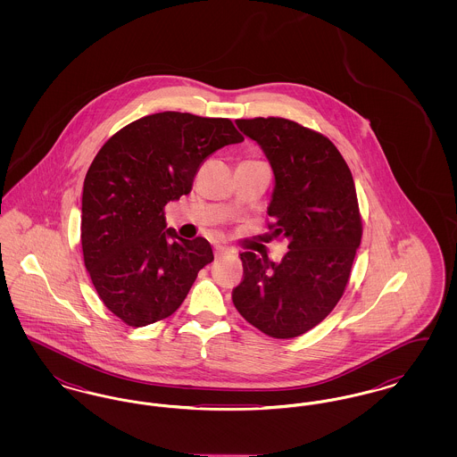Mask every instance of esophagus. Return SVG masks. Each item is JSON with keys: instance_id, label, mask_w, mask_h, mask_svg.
Here are the masks:
<instances>
[{"instance_id": "1", "label": "esophagus", "mask_w": 457, "mask_h": 457, "mask_svg": "<svg viewBox=\"0 0 457 457\" xmlns=\"http://www.w3.org/2000/svg\"><path fill=\"white\" fill-rule=\"evenodd\" d=\"M228 253H229V250L224 248V246H220V245H218V246L214 248V257H216V259H220V257H224V255H228Z\"/></svg>"}]
</instances>
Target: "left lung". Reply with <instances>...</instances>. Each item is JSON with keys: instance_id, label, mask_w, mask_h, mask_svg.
Wrapping results in <instances>:
<instances>
[{"instance_id": "obj_1", "label": "left lung", "mask_w": 457, "mask_h": 457, "mask_svg": "<svg viewBox=\"0 0 457 457\" xmlns=\"http://www.w3.org/2000/svg\"><path fill=\"white\" fill-rule=\"evenodd\" d=\"M274 171L270 235L287 239L279 263L243 252L233 289L241 317L263 334L291 339L320 324L341 300L361 241V218L346 161L322 133L284 118L237 120Z\"/></svg>"}]
</instances>
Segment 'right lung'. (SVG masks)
<instances>
[{
  "label": "right lung",
  "mask_w": 457,
  "mask_h": 457,
  "mask_svg": "<svg viewBox=\"0 0 457 457\" xmlns=\"http://www.w3.org/2000/svg\"><path fill=\"white\" fill-rule=\"evenodd\" d=\"M239 142L228 118L164 111L116 131L94 157L82 194L84 262L99 298L127 326L173 315L214 261L207 239L166 229L164 207L190 194L205 157Z\"/></svg>",
  "instance_id": "1"
}]
</instances>
